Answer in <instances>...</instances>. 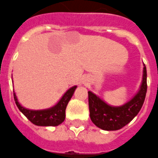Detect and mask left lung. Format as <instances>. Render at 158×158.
<instances>
[{"label":"left lung","instance_id":"obj_1","mask_svg":"<svg viewBox=\"0 0 158 158\" xmlns=\"http://www.w3.org/2000/svg\"><path fill=\"white\" fill-rule=\"evenodd\" d=\"M147 74L144 64L143 75L138 92L131 99L120 106L108 105L102 99L88 91L90 117L92 123L104 130H118L133 120L140 111L147 91Z\"/></svg>","mask_w":158,"mask_h":158}]
</instances>
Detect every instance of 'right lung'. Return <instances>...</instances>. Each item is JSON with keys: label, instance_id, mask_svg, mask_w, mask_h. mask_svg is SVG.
<instances>
[{"label": "right lung", "instance_id": "obj_1", "mask_svg": "<svg viewBox=\"0 0 158 158\" xmlns=\"http://www.w3.org/2000/svg\"><path fill=\"white\" fill-rule=\"evenodd\" d=\"M77 86L71 87L66 91L56 105L45 110H34L22 106L19 103L16 95L13 91L14 100L18 109L28 120L33 124L40 127H56L63 123L65 119V110L68 102L71 98Z\"/></svg>", "mask_w": 158, "mask_h": 158}]
</instances>
